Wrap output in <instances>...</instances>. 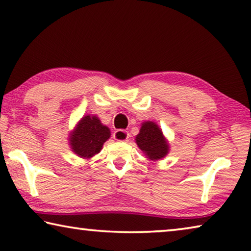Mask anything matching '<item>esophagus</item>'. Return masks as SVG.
<instances>
[{"label": "esophagus", "instance_id": "34e87169", "mask_svg": "<svg viewBox=\"0 0 251 251\" xmlns=\"http://www.w3.org/2000/svg\"><path fill=\"white\" fill-rule=\"evenodd\" d=\"M114 140L117 141H128L129 139V133L125 130H117L113 134Z\"/></svg>", "mask_w": 251, "mask_h": 251}]
</instances>
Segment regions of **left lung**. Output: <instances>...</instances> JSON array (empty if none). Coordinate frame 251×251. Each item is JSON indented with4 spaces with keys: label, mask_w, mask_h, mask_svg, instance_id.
Returning <instances> with one entry per match:
<instances>
[{
    "label": "left lung",
    "mask_w": 251,
    "mask_h": 251,
    "mask_svg": "<svg viewBox=\"0 0 251 251\" xmlns=\"http://www.w3.org/2000/svg\"><path fill=\"white\" fill-rule=\"evenodd\" d=\"M135 142L148 159L155 161L162 159L169 152V143L163 137L161 129L154 122L142 123L140 132L135 137Z\"/></svg>",
    "instance_id": "1"
}]
</instances>
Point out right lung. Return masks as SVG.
Returning <instances> with one entry per match:
<instances>
[{
  "instance_id": "obj_1",
  "label": "right lung",
  "mask_w": 251,
  "mask_h": 251,
  "mask_svg": "<svg viewBox=\"0 0 251 251\" xmlns=\"http://www.w3.org/2000/svg\"><path fill=\"white\" fill-rule=\"evenodd\" d=\"M110 129L103 126L97 116H85L77 123L70 135L73 152L81 158L90 159L99 153L110 138Z\"/></svg>"
}]
</instances>
